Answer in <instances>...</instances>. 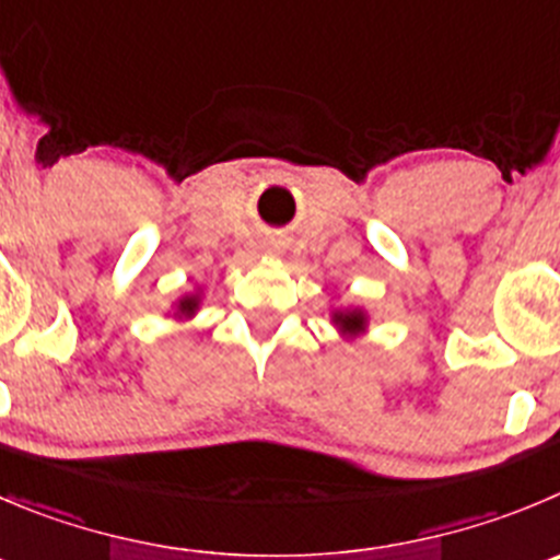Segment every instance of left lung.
<instances>
[{"instance_id":"left-lung-1","label":"left lung","mask_w":560,"mask_h":560,"mask_svg":"<svg viewBox=\"0 0 560 560\" xmlns=\"http://www.w3.org/2000/svg\"><path fill=\"white\" fill-rule=\"evenodd\" d=\"M332 324L340 329V335L354 338V335L365 332V313L360 307H346V311L332 313Z\"/></svg>"}]
</instances>
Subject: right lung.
<instances>
[{
    "mask_svg": "<svg viewBox=\"0 0 560 560\" xmlns=\"http://www.w3.org/2000/svg\"><path fill=\"white\" fill-rule=\"evenodd\" d=\"M197 302H200V296H197V294H189V296H184V300H178V313H175V316H178V318L195 316Z\"/></svg>",
    "mask_w": 560,
    "mask_h": 560,
    "instance_id": "1",
    "label": "right lung"
}]
</instances>
